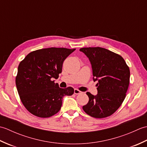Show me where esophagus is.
I'll list each match as a JSON object with an SVG mask.
<instances>
[{"label": "esophagus", "instance_id": "34e87169", "mask_svg": "<svg viewBox=\"0 0 147 147\" xmlns=\"http://www.w3.org/2000/svg\"><path fill=\"white\" fill-rule=\"evenodd\" d=\"M74 94H76V95H79V94H80V93H82V92H80V90H78V89L75 88L74 90Z\"/></svg>", "mask_w": 147, "mask_h": 147}]
</instances>
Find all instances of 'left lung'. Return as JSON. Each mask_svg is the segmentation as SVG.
Instances as JSON below:
<instances>
[{
  "label": "left lung",
  "instance_id": "obj_1",
  "mask_svg": "<svg viewBox=\"0 0 147 147\" xmlns=\"http://www.w3.org/2000/svg\"><path fill=\"white\" fill-rule=\"evenodd\" d=\"M91 63L93 80L97 81V94L86 92L88 104L83 107L86 113L95 118H104L114 114L126 96L130 71L125 61L115 53L101 47L82 48Z\"/></svg>",
  "mask_w": 147,
  "mask_h": 147
}]
</instances>
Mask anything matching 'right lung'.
Here are the masks:
<instances>
[{
	"label": "right lung",
	"mask_w": 147,
	"mask_h": 147,
	"mask_svg": "<svg viewBox=\"0 0 147 147\" xmlns=\"http://www.w3.org/2000/svg\"><path fill=\"white\" fill-rule=\"evenodd\" d=\"M75 50H36L19 64L16 85L22 103L30 113L39 117H51L60 111L64 96L73 94L72 87L59 88L52 80L58 78L64 61Z\"/></svg>",
	"instance_id": "1"
}]
</instances>
